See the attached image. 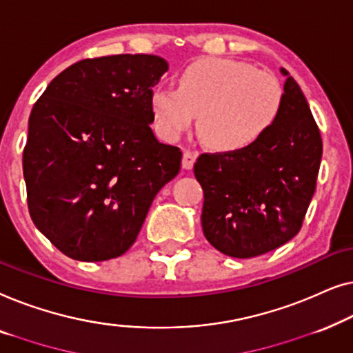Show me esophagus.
Returning <instances> with one entry per match:
<instances>
[{
    "label": "esophagus",
    "mask_w": 353,
    "mask_h": 353,
    "mask_svg": "<svg viewBox=\"0 0 353 353\" xmlns=\"http://www.w3.org/2000/svg\"><path fill=\"white\" fill-rule=\"evenodd\" d=\"M195 160H196V153L195 152H190V150H185L182 155V168L183 170H192L193 165H195Z\"/></svg>",
    "instance_id": "34e87169"
}]
</instances>
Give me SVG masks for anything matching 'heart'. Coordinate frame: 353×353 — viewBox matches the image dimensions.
Returning <instances> with one entry per match:
<instances>
[{
	"label": "heart",
	"mask_w": 353,
	"mask_h": 353,
	"mask_svg": "<svg viewBox=\"0 0 353 353\" xmlns=\"http://www.w3.org/2000/svg\"><path fill=\"white\" fill-rule=\"evenodd\" d=\"M285 91L274 73L252 63L203 57L183 68L179 88L157 86L150 110L158 132L177 141L200 115L198 134L222 152L246 150L275 126Z\"/></svg>",
	"instance_id": "b5f03b06"
}]
</instances>
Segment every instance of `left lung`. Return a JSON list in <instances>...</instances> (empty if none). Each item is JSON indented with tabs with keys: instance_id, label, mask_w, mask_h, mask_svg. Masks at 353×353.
Segmentation results:
<instances>
[{
	"instance_id": "left-lung-1",
	"label": "left lung",
	"mask_w": 353,
	"mask_h": 353,
	"mask_svg": "<svg viewBox=\"0 0 353 353\" xmlns=\"http://www.w3.org/2000/svg\"><path fill=\"white\" fill-rule=\"evenodd\" d=\"M281 113L256 145L203 153L193 172L205 193L201 225L225 256L250 259L297 235L314 196L323 143L304 92L285 68Z\"/></svg>"
}]
</instances>
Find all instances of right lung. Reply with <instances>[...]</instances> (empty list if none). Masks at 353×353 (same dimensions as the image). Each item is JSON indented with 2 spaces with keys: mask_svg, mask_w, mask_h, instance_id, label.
Returning <instances> with one entry per match:
<instances>
[{
  "mask_svg": "<svg viewBox=\"0 0 353 353\" xmlns=\"http://www.w3.org/2000/svg\"><path fill=\"white\" fill-rule=\"evenodd\" d=\"M168 62L150 54L84 59L48 84L30 113L23 177L33 224L63 254L101 262L132 246L182 153L150 125Z\"/></svg>",
  "mask_w": 353,
  "mask_h": 353,
  "instance_id": "obj_1",
  "label": "right lung"
}]
</instances>
